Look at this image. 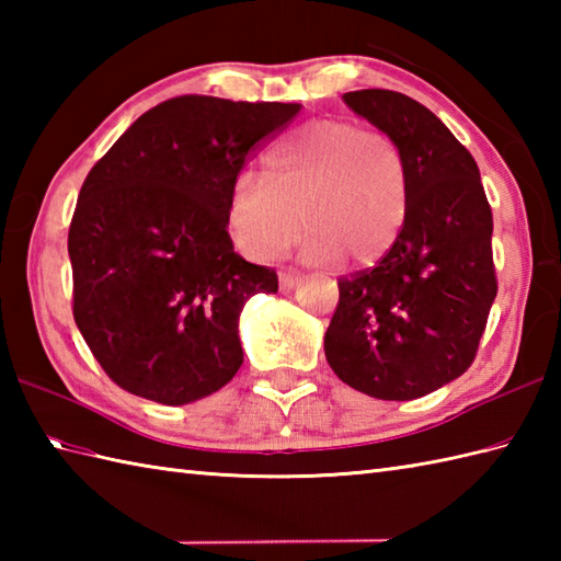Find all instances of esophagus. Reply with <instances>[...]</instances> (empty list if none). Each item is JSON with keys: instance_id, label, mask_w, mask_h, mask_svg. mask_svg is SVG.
<instances>
[{"instance_id": "esophagus-1", "label": "esophagus", "mask_w": 561, "mask_h": 561, "mask_svg": "<svg viewBox=\"0 0 561 561\" xmlns=\"http://www.w3.org/2000/svg\"><path fill=\"white\" fill-rule=\"evenodd\" d=\"M299 279H301L299 272L282 270V272H279V289H282V291H291V289L296 287V284H299Z\"/></svg>"}]
</instances>
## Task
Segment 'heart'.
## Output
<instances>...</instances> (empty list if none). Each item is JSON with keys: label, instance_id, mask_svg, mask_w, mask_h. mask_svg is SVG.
I'll use <instances>...</instances> for the list:
<instances>
[{"label": "heart", "instance_id": "b5f03b06", "mask_svg": "<svg viewBox=\"0 0 561 561\" xmlns=\"http://www.w3.org/2000/svg\"><path fill=\"white\" fill-rule=\"evenodd\" d=\"M412 199L410 163L398 139L350 121H313L277 141L265 175L238 178L226 221L253 260L287 248L304 224V253L374 265L398 243Z\"/></svg>", "mask_w": 561, "mask_h": 561}]
</instances>
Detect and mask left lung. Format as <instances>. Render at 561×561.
Masks as SVG:
<instances>
[{
  "mask_svg": "<svg viewBox=\"0 0 561 561\" xmlns=\"http://www.w3.org/2000/svg\"><path fill=\"white\" fill-rule=\"evenodd\" d=\"M344 103L398 139L412 199L398 243L376 267L340 277L325 359L378 400H414L468 371L496 296L492 207L472 153L422 103L388 89Z\"/></svg>",
  "mask_w": 561,
  "mask_h": 561,
  "instance_id": "obj_1",
  "label": "left lung"
}]
</instances>
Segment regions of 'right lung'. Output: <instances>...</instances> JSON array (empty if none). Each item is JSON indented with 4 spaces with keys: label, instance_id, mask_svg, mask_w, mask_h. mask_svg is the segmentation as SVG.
Masks as SVG:
<instances>
[{
    "label": "right lung",
    "instance_id": "right-lung-1",
    "mask_svg": "<svg viewBox=\"0 0 561 561\" xmlns=\"http://www.w3.org/2000/svg\"><path fill=\"white\" fill-rule=\"evenodd\" d=\"M299 103L178 96L129 125L89 171L69 224L75 320L123 390L187 404L243 364L238 316L277 272L233 253L238 173Z\"/></svg>",
    "mask_w": 561,
    "mask_h": 561
}]
</instances>
